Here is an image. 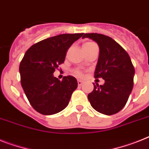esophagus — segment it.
Listing matches in <instances>:
<instances>
[{
	"label": "esophagus",
	"instance_id": "obj_1",
	"mask_svg": "<svg viewBox=\"0 0 149 149\" xmlns=\"http://www.w3.org/2000/svg\"><path fill=\"white\" fill-rule=\"evenodd\" d=\"M77 82H78L79 86H82V83H83V81L80 80V79H78V80H77Z\"/></svg>",
	"mask_w": 149,
	"mask_h": 149
}]
</instances>
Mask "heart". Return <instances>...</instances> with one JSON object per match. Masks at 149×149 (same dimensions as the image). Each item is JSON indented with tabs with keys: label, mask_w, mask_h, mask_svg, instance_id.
Masks as SVG:
<instances>
[{
	"label": "heart",
	"mask_w": 149,
	"mask_h": 149,
	"mask_svg": "<svg viewBox=\"0 0 149 149\" xmlns=\"http://www.w3.org/2000/svg\"><path fill=\"white\" fill-rule=\"evenodd\" d=\"M93 42H86V43L83 45V46H86V45H93ZM74 74L75 76H77V77H82V75H83V73H82V71L80 70H74Z\"/></svg>",
	"instance_id": "obj_1"
}]
</instances>
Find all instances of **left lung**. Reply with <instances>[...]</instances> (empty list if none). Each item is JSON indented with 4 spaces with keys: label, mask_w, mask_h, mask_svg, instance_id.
<instances>
[{
    "label": "left lung",
    "mask_w": 149,
    "mask_h": 149,
    "mask_svg": "<svg viewBox=\"0 0 149 149\" xmlns=\"http://www.w3.org/2000/svg\"><path fill=\"white\" fill-rule=\"evenodd\" d=\"M93 40L99 47L95 78L102 77L104 85L94 84L88 99L94 109L105 115L118 113L128 101L133 87L135 69L127 52L111 37L86 33L82 38Z\"/></svg>",
    "instance_id": "obj_1"
}]
</instances>
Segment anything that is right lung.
Returning <instances> with one entry per match:
<instances>
[{
  "mask_svg": "<svg viewBox=\"0 0 149 149\" xmlns=\"http://www.w3.org/2000/svg\"><path fill=\"white\" fill-rule=\"evenodd\" d=\"M83 33L62 34L35 44L19 64L21 85L30 104L44 115L63 111L68 105L78 82L72 76L60 81L53 73L65 61L67 50Z\"/></svg>",
  "mask_w": 149,
  "mask_h": 149,
  "instance_id": "right-lung-1",
  "label": "right lung"
}]
</instances>
